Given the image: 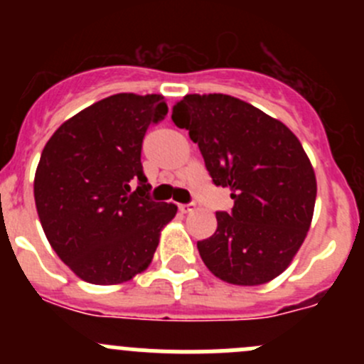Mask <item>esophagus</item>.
Listing matches in <instances>:
<instances>
[{"instance_id":"esophagus-1","label":"esophagus","mask_w":364,"mask_h":364,"mask_svg":"<svg viewBox=\"0 0 364 364\" xmlns=\"http://www.w3.org/2000/svg\"><path fill=\"white\" fill-rule=\"evenodd\" d=\"M178 208H179V211H181V213H190L193 209L192 204H179Z\"/></svg>"}]
</instances>
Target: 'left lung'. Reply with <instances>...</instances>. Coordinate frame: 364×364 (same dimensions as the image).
I'll list each match as a JSON object with an SVG mask.
<instances>
[{
	"label": "left lung",
	"mask_w": 364,
	"mask_h": 364,
	"mask_svg": "<svg viewBox=\"0 0 364 364\" xmlns=\"http://www.w3.org/2000/svg\"><path fill=\"white\" fill-rule=\"evenodd\" d=\"M176 127L199 144L216 186L230 188L232 213L197 243L205 267L232 285H262L284 273L314 218L317 179L299 139L282 121L230 95H186Z\"/></svg>",
	"instance_id": "1"
}]
</instances>
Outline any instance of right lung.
<instances>
[{"mask_svg":"<svg viewBox=\"0 0 364 364\" xmlns=\"http://www.w3.org/2000/svg\"><path fill=\"white\" fill-rule=\"evenodd\" d=\"M167 111L161 95H112L65 121L43 148L33 185L40 223L87 284L142 273L176 216V204L149 199L141 164L142 139Z\"/></svg>","mask_w":364,"mask_h":364,"instance_id":"obj_1","label":"right lung"}]
</instances>
